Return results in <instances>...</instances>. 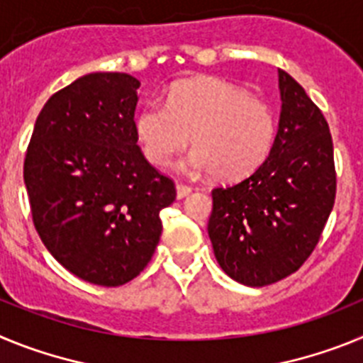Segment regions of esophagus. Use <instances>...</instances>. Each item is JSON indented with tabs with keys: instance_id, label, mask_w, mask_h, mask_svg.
<instances>
[{
	"instance_id": "34e87169",
	"label": "esophagus",
	"mask_w": 363,
	"mask_h": 363,
	"mask_svg": "<svg viewBox=\"0 0 363 363\" xmlns=\"http://www.w3.org/2000/svg\"><path fill=\"white\" fill-rule=\"evenodd\" d=\"M192 189L189 187V185H184V184H176V196H178V200H182V198H185L187 194H191Z\"/></svg>"
}]
</instances>
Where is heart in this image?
<instances>
[{"label":"heart","instance_id":"b5f03b06","mask_svg":"<svg viewBox=\"0 0 363 363\" xmlns=\"http://www.w3.org/2000/svg\"><path fill=\"white\" fill-rule=\"evenodd\" d=\"M134 134L152 165H171L192 142L184 171L236 182L265 162L277 121L269 105L242 86L221 78H198L176 83L167 104L147 101L134 116Z\"/></svg>","mask_w":363,"mask_h":363}]
</instances>
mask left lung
<instances>
[{
  "instance_id": "8db88e82",
  "label": "left lung",
  "mask_w": 363,
  "mask_h": 363,
  "mask_svg": "<svg viewBox=\"0 0 363 363\" xmlns=\"http://www.w3.org/2000/svg\"><path fill=\"white\" fill-rule=\"evenodd\" d=\"M281 112L267 160L249 178L213 191L209 238L233 280L264 287L303 265L336 196L333 138L300 83L278 70Z\"/></svg>"
}]
</instances>
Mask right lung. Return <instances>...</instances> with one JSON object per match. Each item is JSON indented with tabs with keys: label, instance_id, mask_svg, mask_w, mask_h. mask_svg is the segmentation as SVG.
<instances>
[{
	"label": "right lung",
	"instance_id": "obj_1",
	"mask_svg": "<svg viewBox=\"0 0 363 363\" xmlns=\"http://www.w3.org/2000/svg\"><path fill=\"white\" fill-rule=\"evenodd\" d=\"M140 82L92 72L57 91L38 116L23 165L32 221L72 274L118 287L145 269L162 236L174 182L138 147Z\"/></svg>",
	"mask_w": 363,
	"mask_h": 363
}]
</instances>
